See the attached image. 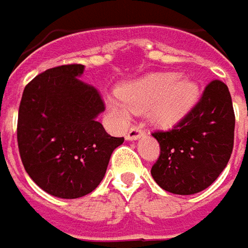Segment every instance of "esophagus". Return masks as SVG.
I'll use <instances>...</instances> for the list:
<instances>
[{"label": "esophagus", "mask_w": 248, "mask_h": 248, "mask_svg": "<svg viewBox=\"0 0 248 248\" xmlns=\"http://www.w3.org/2000/svg\"><path fill=\"white\" fill-rule=\"evenodd\" d=\"M144 129H143V125H140V124H138V125H132V127L128 129L127 132V138L128 140H135V139H138L139 136L143 135Z\"/></svg>", "instance_id": "esophagus-1"}]
</instances>
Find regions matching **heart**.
<instances>
[{"label":"heart","instance_id":"obj_1","mask_svg":"<svg viewBox=\"0 0 248 248\" xmlns=\"http://www.w3.org/2000/svg\"><path fill=\"white\" fill-rule=\"evenodd\" d=\"M198 99V86L176 72H155L121 86L119 99L109 106L121 119L131 110L147 109L149 117L159 125H172L190 112Z\"/></svg>","mask_w":248,"mask_h":248}]
</instances>
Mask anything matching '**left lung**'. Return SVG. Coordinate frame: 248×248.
<instances>
[{
    "label": "left lung",
    "mask_w": 248,
    "mask_h": 248,
    "mask_svg": "<svg viewBox=\"0 0 248 248\" xmlns=\"http://www.w3.org/2000/svg\"><path fill=\"white\" fill-rule=\"evenodd\" d=\"M159 157L151 176L161 188L191 195L207 188L233 150L235 112L227 84L212 80L195 106L172 129L154 131Z\"/></svg>",
    "instance_id": "1"
}]
</instances>
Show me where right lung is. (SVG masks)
I'll use <instances>...</instances> for the list:
<instances>
[{
    "label": "right lung",
    "mask_w": 248,
    "mask_h": 248,
    "mask_svg": "<svg viewBox=\"0 0 248 248\" xmlns=\"http://www.w3.org/2000/svg\"><path fill=\"white\" fill-rule=\"evenodd\" d=\"M84 66L45 71L26 86L17 117V146L28 176L47 194L84 197L104 179L113 150L124 142L97 121L105 102L83 81Z\"/></svg>",
    "instance_id": "right-lung-1"
}]
</instances>
